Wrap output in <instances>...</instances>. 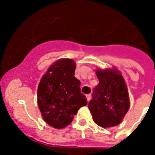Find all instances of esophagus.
Segmentation results:
<instances>
[{
  "label": "esophagus",
  "instance_id": "esophagus-1",
  "mask_svg": "<svg viewBox=\"0 0 155 155\" xmlns=\"http://www.w3.org/2000/svg\"><path fill=\"white\" fill-rule=\"evenodd\" d=\"M86 97H87V101H89L90 100H91V97H92V96H91V94H87V95H86Z\"/></svg>",
  "mask_w": 155,
  "mask_h": 155
}]
</instances>
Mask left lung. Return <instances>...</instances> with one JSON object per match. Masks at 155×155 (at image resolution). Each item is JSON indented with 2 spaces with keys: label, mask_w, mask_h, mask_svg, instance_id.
<instances>
[{
  "label": "left lung",
  "mask_w": 155,
  "mask_h": 155,
  "mask_svg": "<svg viewBox=\"0 0 155 155\" xmlns=\"http://www.w3.org/2000/svg\"><path fill=\"white\" fill-rule=\"evenodd\" d=\"M99 84L94 88L88 108L96 124L103 128L119 125L130 108L125 80L117 69L97 70Z\"/></svg>",
  "instance_id": "obj_1"
}]
</instances>
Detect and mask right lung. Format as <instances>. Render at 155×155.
<instances>
[{
    "mask_svg": "<svg viewBox=\"0 0 155 155\" xmlns=\"http://www.w3.org/2000/svg\"><path fill=\"white\" fill-rule=\"evenodd\" d=\"M75 63L61 58L52 64L40 80L38 105L43 120L56 129L66 127L87 98L80 92V81L75 77Z\"/></svg>",
    "mask_w": 155,
    "mask_h": 155,
    "instance_id": "right-lung-1",
    "label": "right lung"
}]
</instances>
